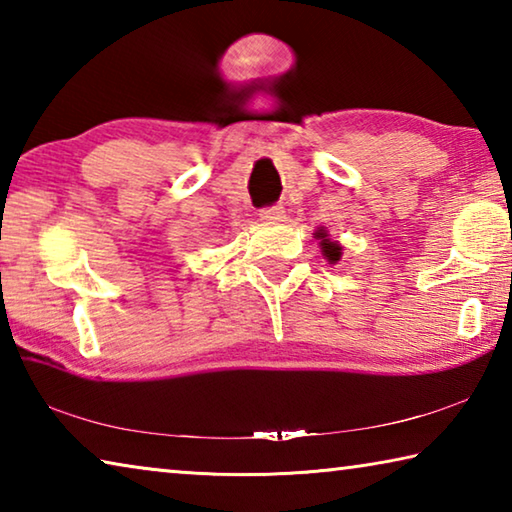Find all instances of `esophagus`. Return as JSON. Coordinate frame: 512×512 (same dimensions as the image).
<instances>
[{"mask_svg":"<svg viewBox=\"0 0 512 512\" xmlns=\"http://www.w3.org/2000/svg\"><path fill=\"white\" fill-rule=\"evenodd\" d=\"M259 219L266 223H280L284 219V207L282 205L264 207V210H259Z\"/></svg>","mask_w":512,"mask_h":512,"instance_id":"34e87169","label":"esophagus"}]
</instances>
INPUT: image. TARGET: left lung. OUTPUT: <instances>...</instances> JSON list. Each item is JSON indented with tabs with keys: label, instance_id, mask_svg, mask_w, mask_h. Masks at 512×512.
<instances>
[{
	"label": "left lung",
	"instance_id": "8db88e82",
	"mask_svg": "<svg viewBox=\"0 0 512 512\" xmlns=\"http://www.w3.org/2000/svg\"><path fill=\"white\" fill-rule=\"evenodd\" d=\"M316 239H320V250H323V255H325V259L327 262H332V264H336L341 259V246L336 244V241H332L329 239V235H327V230H316Z\"/></svg>",
	"mask_w": 512,
	"mask_h": 512
}]
</instances>
